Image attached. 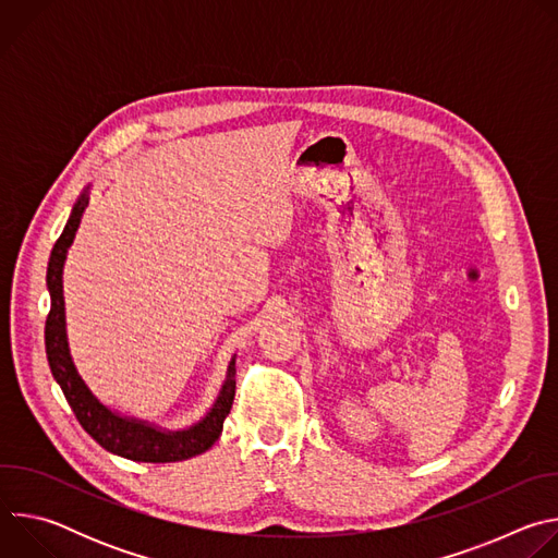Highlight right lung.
Segmentation results:
<instances>
[{
	"instance_id": "right-lung-1",
	"label": "right lung",
	"mask_w": 558,
	"mask_h": 558,
	"mask_svg": "<svg viewBox=\"0 0 558 558\" xmlns=\"http://www.w3.org/2000/svg\"><path fill=\"white\" fill-rule=\"evenodd\" d=\"M88 207V196L84 194L74 205L63 233L52 247L50 263H48V291H50V311L46 317V355L52 371V377L61 386L65 400L82 424V428L106 450L145 463H170L196 457L209 450L222 433V422L231 411L233 395H235V366L233 360L229 362L227 379L220 390L211 413L190 430L181 433H161L143 422L123 420L108 411L104 404L97 402V397L88 390L84 379L78 377L65 340V315H63V287H61V271L65 252L74 241V231L82 222V216Z\"/></svg>"
}]
</instances>
